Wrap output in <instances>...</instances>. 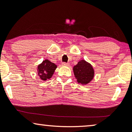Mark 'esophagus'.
Returning a JSON list of instances; mask_svg holds the SVG:
<instances>
[{"instance_id":"34e87169","label":"esophagus","mask_w":132,"mask_h":132,"mask_svg":"<svg viewBox=\"0 0 132 132\" xmlns=\"http://www.w3.org/2000/svg\"><path fill=\"white\" fill-rule=\"evenodd\" d=\"M62 65L63 66H66V67H68L70 65V64H68V63H66V62H62Z\"/></svg>"}]
</instances>
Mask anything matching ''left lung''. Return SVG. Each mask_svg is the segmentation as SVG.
I'll list each match as a JSON object with an SVG mask.
<instances>
[{"mask_svg":"<svg viewBox=\"0 0 132 132\" xmlns=\"http://www.w3.org/2000/svg\"><path fill=\"white\" fill-rule=\"evenodd\" d=\"M73 72L77 82L82 85H86L94 77V70L93 66L86 61L80 60L73 67Z\"/></svg>","mask_w":132,"mask_h":132,"instance_id":"left-lung-1","label":"left lung"}]
</instances>
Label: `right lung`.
Instances as JSON below:
<instances>
[{"label":"right lung","instance_id":"obj_1","mask_svg":"<svg viewBox=\"0 0 132 132\" xmlns=\"http://www.w3.org/2000/svg\"><path fill=\"white\" fill-rule=\"evenodd\" d=\"M57 65L50 62L48 59H45L37 67V74L42 80L46 81L50 79L53 75Z\"/></svg>","mask_w":132,"mask_h":132}]
</instances>
